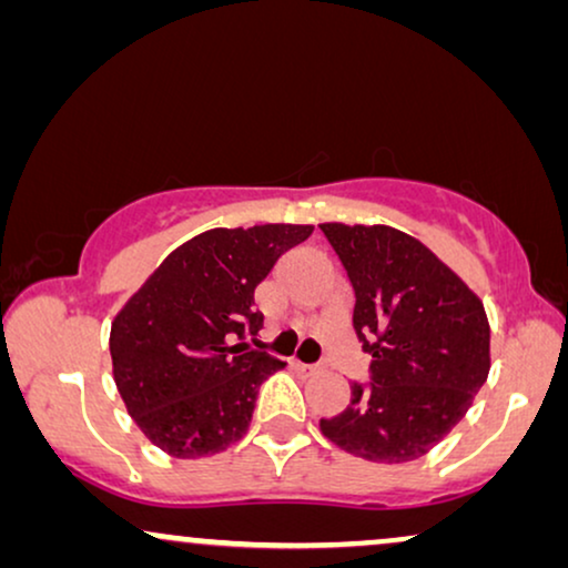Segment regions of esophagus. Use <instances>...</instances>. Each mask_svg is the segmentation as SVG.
<instances>
[{"label":"esophagus","mask_w":568,"mask_h":568,"mask_svg":"<svg viewBox=\"0 0 568 568\" xmlns=\"http://www.w3.org/2000/svg\"><path fill=\"white\" fill-rule=\"evenodd\" d=\"M292 367L297 369V372H305V375H313V372L317 369V364H305V362H300V359H292Z\"/></svg>","instance_id":"1"}]
</instances>
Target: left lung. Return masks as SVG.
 <instances>
[{"instance_id": "8db88e82", "label": "left lung", "mask_w": 568, "mask_h": 568, "mask_svg": "<svg viewBox=\"0 0 568 568\" xmlns=\"http://www.w3.org/2000/svg\"><path fill=\"white\" fill-rule=\"evenodd\" d=\"M354 286V333L372 356L367 383L321 429L372 463L429 453L468 414L488 377L491 331L463 278L406 232L321 224Z\"/></svg>"}]
</instances>
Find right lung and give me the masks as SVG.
I'll use <instances>...</instances> for the list:
<instances>
[{
    "instance_id": "add662e5",
    "label": "right lung",
    "mask_w": 568,
    "mask_h": 568,
    "mask_svg": "<svg viewBox=\"0 0 568 568\" xmlns=\"http://www.w3.org/2000/svg\"><path fill=\"white\" fill-rule=\"evenodd\" d=\"M310 235V224L209 230L170 253L115 315V385L139 429L168 455H216L247 432L261 385L284 367L240 344L263 325L253 292Z\"/></svg>"
}]
</instances>
